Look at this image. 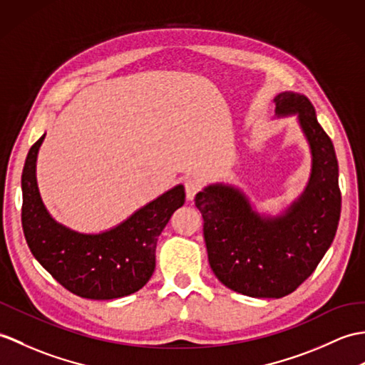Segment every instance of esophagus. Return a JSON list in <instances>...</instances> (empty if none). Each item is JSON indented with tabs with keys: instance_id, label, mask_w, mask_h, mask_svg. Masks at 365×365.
I'll return each instance as SVG.
<instances>
[{
	"instance_id": "34e87169",
	"label": "esophagus",
	"mask_w": 365,
	"mask_h": 365,
	"mask_svg": "<svg viewBox=\"0 0 365 365\" xmlns=\"http://www.w3.org/2000/svg\"><path fill=\"white\" fill-rule=\"evenodd\" d=\"M202 188V182L197 179V177H190V179L185 180V192H186V199L192 200L194 196L200 191Z\"/></svg>"
}]
</instances>
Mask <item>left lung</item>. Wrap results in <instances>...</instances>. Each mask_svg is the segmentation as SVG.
I'll list each match as a JSON object with an SVG mask.
<instances>
[{"label": "left lung", "mask_w": 365, "mask_h": 365, "mask_svg": "<svg viewBox=\"0 0 365 365\" xmlns=\"http://www.w3.org/2000/svg\"><path fill=\"white\" fill-rule=\"evenodd\" d=\"M275 116H297L311 152L303 192L282 215H262L238 186L211 183L196 194L210 267L228 289L279 299L307 279L331 245L341 216L339 168L331 140L307 96L274 98Z\"/></svg>", "instance_id": "8db88e82"}]
</instances>
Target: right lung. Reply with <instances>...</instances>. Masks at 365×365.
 Wrapping results in <instances>:
<instances>
[{
	"label": "right lung",
	"instance_id": "add662e5",
	"mask_svg": "<svg viewBox=\"0 0 365 365\" xmlns=\"http://www.w3.org/2000/svg\"><path fill=\"white\" fill-rule=\"evenodd\" d=\"M43 133L29 149L21 174V224L32 255L65 289L91 300H112L140 291L155 269L157 240L185 203L183 185L112 228L81 233L49 215L37 185V155Z\"/></svg>",
	"mask_w": 365,
	"mask_h": 365
}]
</instances>
